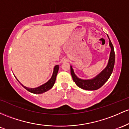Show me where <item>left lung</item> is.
Masks as SVG:
<instances>
[{
    "label": "left lung",
    "mask_w": 129,
    "mask_h": 129,
    "mask_svg": "<svg viewBox=\"0 0 129 129\" xmlns=\"http://www.w3.org/2000/svg\"><path fill=\"white\" fill-rule=\"evenodd\" d=\"M109 45L110 47H111V52L107 66L101 73L99 74L93 79H89V80H83V79H79L76 76L72 66H71V74L72 79L79 88L85 89V90H96L102 86H103L104 84L108 80L112 73L113 70L115 60L113 46L110 38Z\"/></svg>",
    "instance_id": "1"
}]
</instances>
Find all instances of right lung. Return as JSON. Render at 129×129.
Instances as JSON below:
<instances>
[{
  "label": "right lung",
  "instance_id": "1",
  "mask_svg": "<svg viewBox=\"0 0 129 129\" xmlns=\"http://www.w3.org/2000/svg\"><path fill=\"white\" fill-rule=\"evenodd\" d=\"M58 69H59V66L58 65H56L55 66L54 68H53V72L52 77L50 78V79L49 80L48 82H47L46 83H45L43 85H41V86H38L37 88H27L26 86H24L23 85L20 83L19 82V80L17 79V78L16 77V79H17V80L21 83V85L23 86L25 89H27V91L31 92V93H34V94H41L43 93V92H46L47 91L49 90L50 89H51L53 87V85H54L55 82L56 80V77H57L58 71Z\"/></svg>",
  "mask_w": 129,
  "mask_h": 129
}]
</instances>
